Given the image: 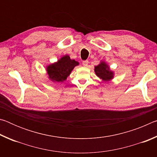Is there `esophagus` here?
<instances>
[{"label":"esophagus","mask_w":157,"mask_h":157,"mask_svg":"<svg viewBox=\"0 0 157 157\" xmlns=\"http://www.w3.org/2000/svg\"><path fill=\"white\" fill-rule=\"evenodd\" d=\"M82 64H83V66H88V64H89V61H88V60L83 61V62H82Z\"/></svg>","instance_id":"34e87169"}]
</instances>
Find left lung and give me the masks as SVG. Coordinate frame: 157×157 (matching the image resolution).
<instances>
[{
	"instance_id": "obj_1",
	"label": "left lung",
	"mask_w": 157,
	"mask_h": 157,
	"mask_svg": "<svg viewBox=\"0 0 157 157\" xmlns=\"http://www.w3.org/2000/svg\"><path fill=\"white\" fill-rule=\"evenodd\" d=\"M94 71L95 75L105 82L109 81L114 78V72L111 70L109 66L104 61H100L99 64L95 66Z\"/></svg>"
}]
</instances>
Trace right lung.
<instances>
[{
	"label": "right lung",
	"instance_id": "right-lung-1",
	"mask_svg": "<svg viewBox=\"0 0 157 157\" xmlns=\"http://www.w3.org/2000/svg\"><path fill=\"white\" fill-rule=\"evenodd\" d=\"M78 65V62L71 59L68 55H66L57 62L46 66L48 78L53 82H63L70 75L73 68Z\"/></svg>",
	"mask_w": 157,
	"mask_h": 157
}]
</instances>
